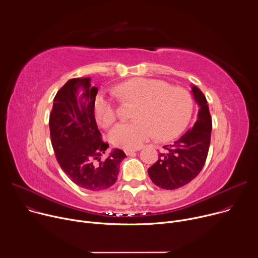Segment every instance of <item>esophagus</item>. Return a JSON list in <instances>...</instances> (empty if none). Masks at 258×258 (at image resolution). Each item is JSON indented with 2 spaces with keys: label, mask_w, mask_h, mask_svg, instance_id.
I'll use <instances>...</instances> for the list:
<instances>
[{
  "label": "esophagus",
  "mask_w": 258,
  "mask_h": 258,
  "mask_svg": "<svg viewBox=\"0 0 258 258\" xmlns=\"http://www.w3.org/2000/svg\"><path fill=\"white\" fill-rule=\"evenodd\" d=\"M137 151H139V149H125V150H124L125 154H126V155H128V156H131V155L135 154Z\"/></svg>",
  "instance_id": "obj_1"
}]
</instances>
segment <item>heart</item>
<instances>
[{
	"label": "heart",
	"instance_id": "1",
	"mask_svg": "<svg viewBox=\"0 0 258 258\" xmlns=\"http://www.w3.org/2000/svg\"><path fill=\"white\" fill-rule=\"evenodd\" d=\"M115 92L138 103L134 112L137 119L118 123L109 134L110 141L119 148L138 149L154 135L158 139L175 137L186 127L193 112L191 94L161 81L135 78L118 85ZM94 114L103 127L116 119L114 106L104 93L94 100Z\"/></svg>",
	"mask_w": 258,
	"mask_h": 258
}]
</instances>
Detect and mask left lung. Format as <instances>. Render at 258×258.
I'll use <instances>...</instances> for the list:
<instances>
[{"mask_svg": "<svg viewBox=\"0 0 258 258\" xmlns=\"http://www.w3.org/2000/svg\"><path fill=\"white\" fill-rule=\"evenodd\" d=\"M194 99L199 106L197 120L193 127L170 145L163 146L158 160L148 169L156 186L175 190L187 185L203 168L210 145L212 121L203 93L192 86Z\"/></svg>", "mask_w": 258, "mask_h": 258, "instance_id": "obj_1", "label": "left lung"}]
</instances>
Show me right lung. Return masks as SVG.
Returning a JSON list of instances; mask_svg holds the SVG:
<instances>
[{"mask_svg": "<svg viewBox=\"0 0 258 258\" xmlns=\"http://www.w3.org/2000/svg\"><path fill=\"white\" fill-rule=\"evenodd\" d=\"M97 93L90 78L69 80L54 98L49 120L59 165L78 186L95 192L114 185L120 162L126 157L122 150L113 149L101 161L109 145L102 141L95 119Z\"/></svg>", "mask_w": 258, "mask_h": 258, "instance_id": "obj_1", "label": "right lung"}]
</instances>
